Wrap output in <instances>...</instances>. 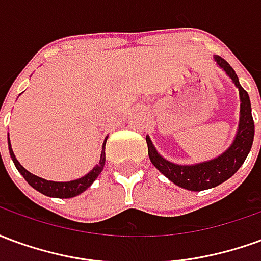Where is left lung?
I'll list each match as a JSON object with an SVG mask.
<instances>
[{
  "mask_svg": "<svg viewBox=\"0 0 261 261\" xmlns=\"http://www.w3.org/2000/svg\"><path fill=\"white\" fill-rule=\"evenodd\" d=\"M214 60L229 75L230 80L233 81L236 88L239 89L241 117H239L238 133L232 145L222 155H219L218 158H214L207 162L196 165H177L162 158L153 147L151 138L147 137L148 155L153 166L161 173H164L170 181H173L176 186L192 192H201L218 186L225 180H228L230 176L235 175L250 152L253 138H254V121L252 117V106L247 92L239 84L238 75L235 74L233 68L222 57L215 56Z\"/></svg>",
  "mask_w": 261,
  "mask_h": 261,
  "instance_id": "obj_1",
  "label": "left lung"
}]
</instances>
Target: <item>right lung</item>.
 Masks as SVG:
<instances>
[{
    "label": "right lung",
    "mask_w": 261,
    "mask_h": 261,
    "mask_svg": "<svg viewBox=\"0 0 261 261\" xmlns=\"http://www.w3.org/2000/svg\"><path fill=\"white\" fill-rule=\"evenodd\" d=\"M105 145H106V140L103 142L102 147V153H100V159H99V164L93 168V169L85 175L84 177H80L76 180L71 181H51L46 180V179H42L39 176L32 175L31 172L22 166V165L18 162V159L15 158V153L11 148V142H9V134H8V148H9V155L14 161L16 169L19 170V173L23 177L25 180L31 185L35 190L40 192L44 196L48 197H57V198H71V197H75L81 194L82 192H85L88 187L91 186L93 181L96 180V177L100 175V172L103 170V166H105V161H106V153H105Z\"/></svg>",
    "instance_id": "obj_1"
}]
</instances>
